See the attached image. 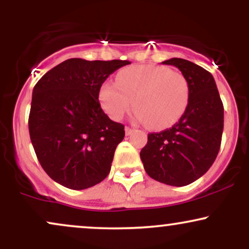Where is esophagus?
Listing matches in <instances>:
<instances>
[{"mask_svg": "<svg viewBox=\"0 0 249 249\" xmlns=\"http://www.w3.org/2000/svg\"><path fill=\"white\" fill-rule=\"evenodd\" d=\"M133 132V128H131V127H128V126H126L125 127V133H126V136H130L131 133Z\"/></svg>", "mask_w": 249, "mask_h": 249, "instance_id": "34e87169", "label": "esophagus"}]
</instances>
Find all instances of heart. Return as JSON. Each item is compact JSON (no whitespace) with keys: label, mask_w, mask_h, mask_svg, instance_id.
Here are the masks:
<instances>
[{"label":"heart","mask_w":249,"mask_h":249,"mask_svg":"<svg viewBox=\"0 0 249 249\" xmlns=\"http://www.w3.org/2000/svg\"><path fill=\"white\" fill-rule=\"evenodd\" d=\"M117 83L107 82L99 101L113 121H121L133 107L134 122L151 130H164L181 118L190 102V84L179 71L157 65H133L121 70Z\"/></svg>","instance_id":"b5f03b06"}]
</instances>
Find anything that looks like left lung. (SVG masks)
<instances>
[{
	"label": "left lung",
	"mask_w": 249,
	"mask_h": 249,
	"mask_svg": "<svg viewBox=\"0 0 249 249\" xmlns=\"http://www.w3.org/2000/svg\"><path fill=\"white\" fill-rule=\"evenodd\" d=\"M174 65L190 84L188 107L178 123L150 133L141 159L151 178L171 186H186L207 172L218 156L224 130V105L212 73L182 58Z\"/></svg>",
	"instance_id": "left-lung-1"
}]
</instances>
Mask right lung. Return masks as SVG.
I'll return each mask as SVG.
<instances>
[{
    "mask_svg": "<svg viewBox=\"0 0 249 249\" xmlns=\"http://www.w3.org/2000/svg\"><path fill=\"white\" fill-rule=\"evenodd\" d=\"M128 61L70 58L48 71L33 90L29 133L43 170L71 190L99 184L110 173L124 125L99 104L105 79Z\"/></svg>",
    "mask_w": 249,
    "mask_h": 249,
    "instance_id": "1",
    "label": "right lung"
}]
</instances>
